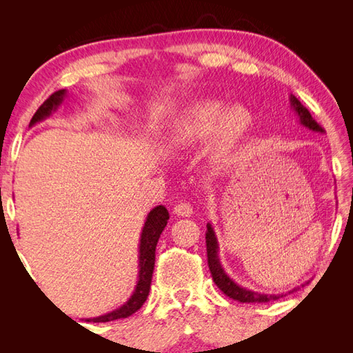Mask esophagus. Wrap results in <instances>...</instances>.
Wrapping results in <instances>:
<instances>
[{
	"mask_svg": "<svg viewBox=\"0 0 353 353\" xmlns=\"http://www.w3.org/2000/svg\"><path fill=\"white\" fill-rule=\"evenodd\" d=\"M172 211L179 216H190L192 214V206L190 203H186V201H179Z\"/></svg>",
	"mask_w": 353,
	"mask_h": 353,
	"instance_id": "34e87169",
	"label": "esophagus"
}]
</instances>
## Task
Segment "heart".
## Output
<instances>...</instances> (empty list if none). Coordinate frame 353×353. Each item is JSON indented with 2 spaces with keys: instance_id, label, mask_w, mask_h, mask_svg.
Instances as JSON below:
<instances>
[{
  "instance_id": "obj_1",
  "label": "heart",
  "mask_w": 353,
  "mask_h": 353,
  "mask_svg": "<svg viewBox=\"0 0 353 353\" xmlns=\"http://www.w3.org/2000/svg\"><path fill=\"white\" fill-rule=\"evenodd\" d=\"M253 125L250 110L241 104L220 100H199L185 106L171 125V141L177 145H191L211 137L209 154L216 163H229Z\"/></svg>"
}]
</instances>
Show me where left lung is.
Returning <instances> with one entry per match:
<instances>
[{
	"mask_svg": "<svg viewBox=\"0 0 353 353\" xmlns=\"http://www.w3.org/2000/svg\"><path fill=\"white\" fill-rule=\"evenodd\" d=\"M290 101H291V108L294 109V112L299 117V121L301 124H303L305 127H308L310 130L312 132H320L323 133V127L320 124H317L316 119H314L310 114V110L306 109L303 104L299 101L294 95L290 97ZM208 230H206V252H208V265L209 270H211V274H212V279L215 282L216 287H219L224 294L228 297L234 299V301L238 302H243V303H265V302H272V301H277V299H281L283 296L290 294L292 291H297L299 288H292L288 292H282V294H261V292L256 291H252V290H247L239 287L238 283H235L234 281L230 279L228 276V273L224 272V268L220 264V258H219V243H216V236H215V232L211 226V223H208Z\"/></svg>",
	"mask_w": 353,
	"mask_h": 353,
	"instance_id": "1",
	"label": "left lung"
}]
</instances>
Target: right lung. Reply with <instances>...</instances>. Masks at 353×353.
<instances>
[{
    "label": "right lung",
    "instance_id": "obj_1",
    "mask_svg": "<svg viewBox=\"0 0 353 353\" xmlns=\"http://www.w3.org/2000/svg\"><path fill=\"white\" fill-rule=\"evenodd\" d=\"M65 95H66V89H61V91H56L54 94H51L48 99L41 104V108L36 110L32 121H30V125H34L36 123H39L42 119L50 117L52 110H56L59 106H61ZM168 219H170V214L162 205L152 209L147 216L144 228H142L141 243H139V279L132 297L121 306V308H118L109 314H104V316H100V317L86 319V321L106 323V321H114L118 319H127L144 305L150 292V285H152L156 245H157V241H159L162 230L165 229V226H167Z\"/></svg>",
    "mask_w": 353,
    "mask_h": 353
}]
</instances>
